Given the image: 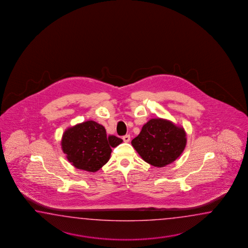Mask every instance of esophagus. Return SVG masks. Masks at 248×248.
Listing matches in <instances>:
<instances>
[{
	"label": "esophagus",
	"mask_w": 248,
	"mask_h": 248,
	"mask_svg": "<svg viewBox=\"0 0 248 248\" xmlns=\"http://www.w3.org/2000/svg\"><path fill=\"white\" fill-rule=\"evenodd\" d=\"M122 139H123L124 142H128L130 141V136H129V135H126V136H124V137H122Z\"/></svg>",
	"instance_id": "34e87169"
}]
</instances>
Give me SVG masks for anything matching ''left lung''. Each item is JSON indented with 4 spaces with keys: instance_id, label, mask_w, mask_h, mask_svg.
I'll return each mask as SVG.
<instances>
[{
    "instance_id": "left-lung-1",
    "label": "left lung",
    "mask_w": 248,
    "mask_h": 248,
    "mask_svg": "<svg viewBox=\"0 0 248 248\" xmlns=\"http://www.w3.org/2000/svg\"><path fill=\"white\" fill-rule=\"evenodd\" d=\"M131 143L145 162L156 168H164L184 153L187 137L184 126L167 119L153 118L142 126Z\"/></svg>"
}]
</instances>
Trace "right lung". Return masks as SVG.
<instances>
[{"mask_svg": "<svg viewBox=\"0 0 248 248\" xmlns=\"http://www.w3.org/2000/svg\"><path fill=\"white\" fill-rule=\"evenodd\" d=\"M123 140L106 135L105 126L94 121L69 126L61 138V148L70 163L76 169L96 172L111 158V148Z\"/></svg>", "mask_w": 248, "mask_h": 248, "instance_id": "1", "label": "right lung"}]
</instances>
